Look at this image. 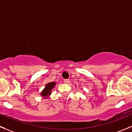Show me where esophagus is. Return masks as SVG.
I'll list each match as a JSON object with an SVG mask.
<instances>
[{
  "label": "esophagus",
  "mask_w": 132,
  "mask_h": 132,
  "mask_svg": "<svg viewBox=\"0 0 132 132\" xmlns=\"http://www.w3.org/2000/svg\"><path fill=\"white\" fill-rule=\"evenodd\" d=\"M64 83H66V84H69L70 81H69V79H64Z\"/></svg>",
  "instance_id": "esophagus-1"
}]
</instances>
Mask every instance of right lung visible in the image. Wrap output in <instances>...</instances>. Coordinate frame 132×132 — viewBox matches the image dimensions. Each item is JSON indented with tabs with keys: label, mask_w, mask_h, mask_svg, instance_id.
Returning <instances> with one entry per match:
<instances>
[{
	"label": "right lung",
	"mask_w": 132,
	"mask_h": 132,
	"mask_svg": "<svg viewBox=\"0 0 132 132\" xmlns=\"http://www.w3.org/2000/svg\"><path fill=\"white\" fill-rule=\"evenodd\" d=\"M56 84V82H48V84H46L45 85V88L40 93V95H42V97L44 99L48 98V97H50V95L52 93L51 91H52L53 89L54 88Z\"/></svg>",
	"instance_id": "1"
}]
</instances>
